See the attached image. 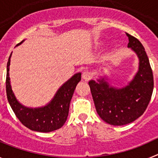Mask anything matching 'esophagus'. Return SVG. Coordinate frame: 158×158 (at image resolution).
<instances>
[{
    "instance_id": "1",
    "label": "esophagus",
    "mask_w": 158,
    "mask_h": 158,
    "mask_svg": "<svg viewBox=\"0 0 158 158\" xmlns=\"http://www.w3.org/2000/svg\"><path fill=\"white\" fill-rule=\"evenodd\" d=\"M91 77H92V73L88 70L84 71L83 73H82V77H83L84 80L89 81V79L91 78Z\"/></svg>"
}]
</instances>
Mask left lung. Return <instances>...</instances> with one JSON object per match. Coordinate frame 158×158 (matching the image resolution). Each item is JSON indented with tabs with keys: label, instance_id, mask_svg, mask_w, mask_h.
I'll return each mask as SVG.
<instances>
[{
	"label": "left lung",
	"instance_id": "8db88e82",
	"mask_svg": "<svg viewBox=\"0 0 158 158\" xmlns=\"http://www.w3.org/2000/svg\"><path fill=\"white\" fill-rule=\"evenodd\" d=\"M128 47L133 49L139 58V69L135 78L122 89L109 87L103 78L98 83L89 82L96 110L100 118L114 126L132 123L145 112L153 90V71L142 43L126 33Z\"/></svg>",
	"mask_w": 158,
	"mask_h": 158
}]
</instances>
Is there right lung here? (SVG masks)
<instances>
[{
  "instance_id": "obj_1",
  "label": "right lung",
  "mask_w": 158,
  "mask_h": 158,
  "mask_svg": "<svg viewBox=\"0 0 158 158\" xmlns=\"http://www.w3.org/2000/svg\"><path fill=\"white\" fill-rule=\"evenodd\" d=\"M11 55L12 54L7 63L6 93L9 104L18 119L28 129L39 132L47 133L62 127L68 117L71 98L77 85L81 81V73H76L65 82L58 89L52 101L47 106L40 108H29L19 104L12 91L8 73Z\"/></svg>"
}]
</instances>
